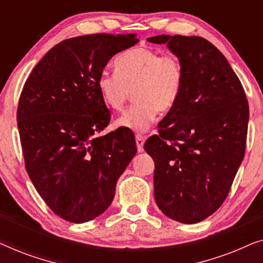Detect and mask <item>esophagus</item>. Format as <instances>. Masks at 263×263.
Segmentation results:
<instances>
[{
  "mask_svg": "<svg viewBox=\"0 0 263 263\" xmlns=\"http://www.w3.org/2000/svg\"><path fill=\"white\" fill-rule=\"evenodd\" d=\"M135 140H136V147H138V151L139 152H143V143H145V138H143L142 135L136 134Z\"/></svg>",
  "mask_w": 263,
  "mask_h": 263,
  "instance_id": "34e87169",
  "label": "esophagus"
}]
</instances>
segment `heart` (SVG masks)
Listing matches in <instances>:
<instances>
[{"label":"heart","instance_id":"heart-1","mask_svg":"<svg viewBox=\"0 0 263 263\" xmlns=\"http://www.w3.org/2000/svg\"><path fill=\"white\" fill-rule=\"evenodd\" d=\"M116 74L103 73L97 80L99 95L109 109L122 111L130 98L136 102L118 118L117 127L145 132L158 111H171L181 98L184 69L174 53L163 55L149 48H134L115 61Z\"/></svg>","mask_w":263,"mask_h":263}]
</instances>
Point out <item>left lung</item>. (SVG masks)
<instances>
[{
	"label": "left lung",
	"mask_w": 263,
	"mask_h": 263,
	"mask_svg": "<svg viewBox=\"0 0 263 263\" xmlns=\"http://www.w3.org/2000/svg\"><path fill=\"white\" fill-rule=\"evenodd\" d=\"M147 41L166 44L184 69L181 98L145 143L156 164L154 199L166 217L195 224L229 195L246 152L249 105L228 60L204 38Z\"/></svg>",
	"instance_id": "obj_1"
}]
</instances>
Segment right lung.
Segmentation results:
<instances>
[{
  "label": "right lung",
  "mask_w": 263,
  "mask_h": 263,
  "mask_svg": "<svg viewBox=\"0 0 263 263\" xmlns=\"http://www.w3.org/2000/svg\"><path fill=\"white\" fill-rule=\"evenodd\" d=\"M135 35L66 39L39 61L21 92L16 120L26 171L50 210L67 221L104 213L136 154L128 132L100 134L110 111L97 87L111 57L139 42Z\"/></svg>",
  "instance_id": "obj_1"
}]
</instances>
